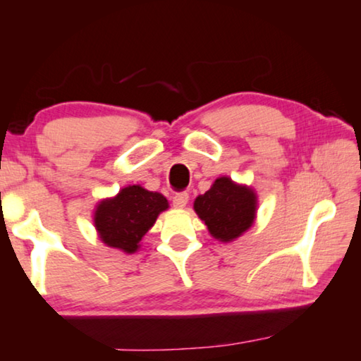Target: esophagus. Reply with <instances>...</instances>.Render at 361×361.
I'll return each instance as SVG.
<instances>
[{"label": "esophagus", "mask_w": 361, "mask_h": 361, "mask_svg": "<svg viewBox=\"0 0 361 361\" xmlns=\"http://www.w3.org/2000/svg\"><path fill=\"white\" fill-rule=\"evenodd\" d=\"M188 200H189V194L185 192V191L176 192L173 195V205L176 207V209H185L186 204H188Z\"/></svg>", "instance_id": "1"}]
</instances>
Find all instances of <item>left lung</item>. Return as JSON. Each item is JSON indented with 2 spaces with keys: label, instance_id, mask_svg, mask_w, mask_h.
<instances>
[{
  "label": "left lung",
  "instance_id": "8db88e82",
  "mask_svg": "<svg viewBox=\"0 0 361 361\" xmlns=\"http://www.w3.org/2000/svg\"><path fill=\"white\" fill-rule=\"evenodd\" d=\"M256 194L228 176L216 178L205 194L194 200V210L219 242H232L252 228L256 216Z\"/></svg>",
  "mask_w": 361,
  "mask_h": 361
}]
</instances>
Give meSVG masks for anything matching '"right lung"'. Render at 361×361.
<instances>
[{"instance_id":"obj_1","label":"right lung","mask_w":361,"mask_h":361,"mask_svg":"<svg viewBox=\"0 0 361 361\" xmlns=\"http://www.w3.org/2000/svg\"><path fill=\"white\" fill-rule=\"evenodd\" d=\"M167 209L169 202L162 194L133 185L122 188L111 199L102 200L95 207L94 224L105 245L135 253L159 213Z\"/></svg>"}]
</instances>
